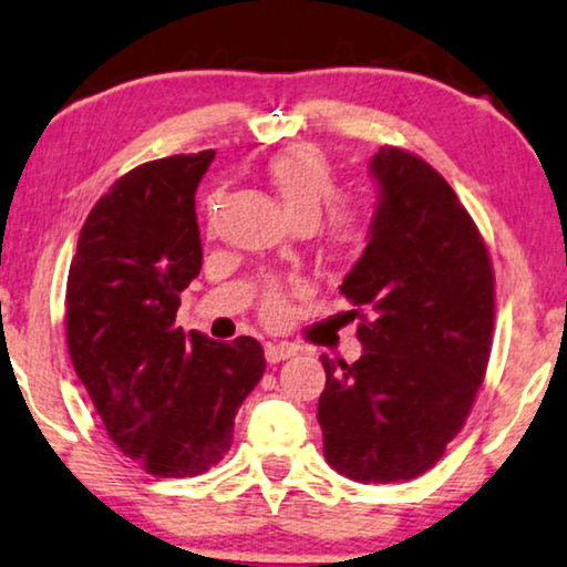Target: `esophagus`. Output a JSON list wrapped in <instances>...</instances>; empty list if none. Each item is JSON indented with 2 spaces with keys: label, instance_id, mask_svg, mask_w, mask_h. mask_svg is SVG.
<instances>
[{
  "label": "esophagus",
  "instance_id": "1",
  "mask_svg": "<svg viewBox=\"0 0 567 567\" xmlns=\"http://www.w3.org/2000/svg\"><path fill=\"white\" fill-rule=\"evenodd\" d=\"M293 354H297V347H293V343H268L266 347V359L270 364L284 362V359H291Z\"/></svg>",
  "mask_w": 567,
  "mask_h": 567
}]
</instances>
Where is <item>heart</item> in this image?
<instances>
[{
	"instance_id": "obj_1",
	"label": "heart",
	"mask_w": 567,
	"mask_h": 567,
	"mask_svg": "<svg viewBox=\"0 0 567 567\" xmlns=\"http://www.w3.org/2000/svg\"><path fill=\"white\" fill-rule=\"evenodd\" d=\"M270 187L276 189L278 200L297 226H312L326 210V205L336 197V176L328 158L312 145H293L276 153L266 166ZM326 239L336 252H349L364 239V218L359 210L336 205L328 213ZM262 315L270 322L286 318V299L278 286H274L262 299Z\"/></svg>"
}]
</instances>
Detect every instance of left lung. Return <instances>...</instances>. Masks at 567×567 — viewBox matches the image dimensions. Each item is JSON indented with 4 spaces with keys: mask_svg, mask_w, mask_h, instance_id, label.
Masks as SVG:
<instances>
[{
    "mask_svg": "<svg viewBox=\"0 0 567 567\" xmlns=\"http://www.w3.org/2000/svg\"><path fill=\"white\" fill-rule=\"evenodd\" d=\"M370 174V241L341 284L367 310L364 351L354 364L322 357L318 422L338 474L388 484L435 466L466 422L489 362L495 276L472 216L427 161L385 145Z\"/></svg>",
    "mask_w": 567,
    "mask_h": 567,
    "instance_id": "left-lung-1",
    "label": "left lung"
}]
</instances>
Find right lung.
I'll return each mask as SVG.
<instances>
[{"label":"right lung","mask_w":567,"mask_h":567,"mask_svg":"<svg viewBox=\"0 0 567 567\" xmlns=\"http://www.w3.org/2000/svg\"><path fill=\"white\" fill-rule=\"evenodd\" d=\"M216 151L132 168L93 205L68 276V349L114 445L182 480L231 447L234 416L266 372L262 347L176 328L200 274L195 193Z\"/></svg>","instance_id":"add662e5"}]
</instances>
